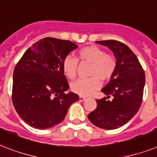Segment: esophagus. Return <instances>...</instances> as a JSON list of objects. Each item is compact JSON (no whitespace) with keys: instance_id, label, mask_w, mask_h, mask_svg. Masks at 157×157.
Here are the masks:
<instances>
[{"instance_id":"1","label":"esophagus","mask_w":157,"mask_h":157,"mask_svg":"<svg viewBox=\"0 0 157 157\" xmlns=\"http://www.w3.org/2000/svg\"><path fill=\"white\" fill-rule=\"evenodd\" d=\"M85 100H86V97H84V96H79L80 101H84Z\"/></svg>"}]
</instances>
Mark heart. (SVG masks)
I'll return each instance as SVG.
<instances>
[{"instance_id":"heart-1","label":"heart","mask_w":157,"mask_h":157,"mask_svg":"<svg viewBox=\"0 0 157 157\" xmlns=\"http://www.w3.org/2000/svg\"><path fill=\"white\" fill-rule=\"evenodd\" d=\"M78 60L91 64L88 78H81L72 82L71 88L75 93L88 96L100 87L101 82L111 80L116 72L117 60L113 54L107 53L105 49L96 45H88L78 52L77 59L66 57L62 62L63 74L69 79H74L77 75Z\"/></svg>"}]
</instances>
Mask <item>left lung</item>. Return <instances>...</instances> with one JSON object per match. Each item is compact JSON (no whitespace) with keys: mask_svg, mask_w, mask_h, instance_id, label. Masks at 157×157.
I'll return each mask as SVG.
<instances>
[{"mask_svg":"<svg viewBox=\"0 0 157 157\" xmlns=\"http://www.w3.org/2000/svg\"><path fill=\"white\" fill-rule=\"evenodd\" d=\"M117 60L113 77L101 91L107 97L96 100L97 106L87 115L91 123L100 128L114 130L127 123L140 109L145 85V75L137 57L120 41L101 40ZM112 96V100L107 99Z\"/></svg>","mask_w":157,"mask_h":157,"instance_id":"obj_1","label":"left lung"}]
</instances>
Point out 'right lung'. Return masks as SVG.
Masks as SVG:
<instances>
[{"instance_id": "add662e5", "label": "right lung", "mask_w": 157, "mask_h": 157, "mask_svg": "<svg viewBox=\"0 0 157 157\" xmlns=\"http://www.w3.org/2000/svg\"><path fill=\"white\" fill-rule=\"evenodd\" d=\"M77 44L47 37L25 52L13 71L12 100L19 117L36 129L61 123L72 103L79 100L69 92L62 62Z\"/></svg>"}]
</instances>
